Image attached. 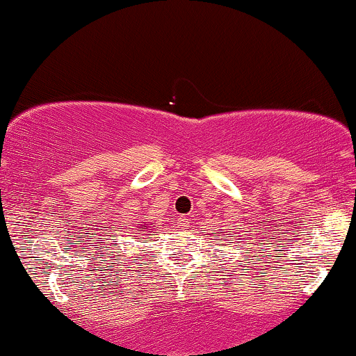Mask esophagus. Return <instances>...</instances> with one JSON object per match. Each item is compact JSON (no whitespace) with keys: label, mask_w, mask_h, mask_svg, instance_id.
Masks as SVG:
<instances>
[{"label":"esophagus","mask_w":356,"mask_h":356,"mask_svg":"<svg viewBox=\"0 0 356 356\" xmlns=\"http://www.w3.org/2000/svg\"><path fill=\"white\" fill-rule=\"evenodd\" d=\"M187 222H189V219H187V217H184V216H181L177 219V224H179V227H181V229H184V227H187Z\"/></svg>","instance_id":"obj_1"}]
</instances>
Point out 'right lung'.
I'll list each match as a JSON object with an SVG mask.
<instances>
[{
  "label": "right lung",
  "instance_id": "1",
  "mask_svg": "<svg viewBox=\"0 0 356 356\" xmlns=\"http://www.w3.org/2000/svg\"><path fill=\"white\" fill-rule=\"evenodd\" d=\"M143 227H145V225H140V227H139V229H143Z\"/></svg>",
  "mask_w": 356,
  "mask_h": 356
}]
</instances>
